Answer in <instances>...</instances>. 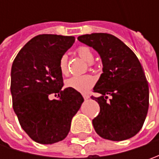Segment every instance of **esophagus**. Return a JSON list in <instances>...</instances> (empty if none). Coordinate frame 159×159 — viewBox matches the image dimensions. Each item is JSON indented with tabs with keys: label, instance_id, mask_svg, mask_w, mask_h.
<instances>
[{
	"label": "esophagus",
	"instance_id": "1",
	"mask_svg": "<svg viewBox=\"0 0 159 159\" xmlns=\"http://www.w3.org/2000/svg\"><path fill=\"white\" fill-rule=\"evenodd\" d=\"M83 97H84V99H85V100H88L90 96H89V95H86V94H84V95H83Z\"/></svg>",
	"mask_w": 159,
	"mask_h": 159
}]
</instances>
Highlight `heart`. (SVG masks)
<instances>
[{
    "mask_svg": "<svg viewBox=\"0 0 159 159\" xmlns=\"http://www.w3.org/2000/svg\"><path fill=\"white\" fill-rule=\"evenodd\" d=\"M78 55L85 60L87 63H92L95 55L92 49L88 46H80L77 49ZM59 70L63 75L68 74V63H67V56L63 55L59 59ZM95 78L91 75H80V76H73L68 79L65 81V86L69 89L76 90L80 93H86L89 89L95 85Z\"/></svg>",
    "mask_w": 159,
    "mask_h": 159,
    "instance_id": "obj_1",
    "label": "heart"
}]
</instances>
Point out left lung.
Listing matches in <instances>:
<instances>
[{
  "label": "left lung",
  "instance_id": "8db88e82",
  "mask_svg": "<svg viewBox=\"0 0 159 159\" xmlns=\"http://www.w3.org/2000/svg\"><path fill=\"white\" fill-rule=\"evenodd\" d=\"M78 40L95 49L102 63V73L94 88L101 96H91L100 106L92 121L96 134L111 141L134 136L143 127L149 109V85L137 57L111 34H85Z\"/></svg>",
  "mask_w": 159,
  "mask_h": 159
}]
</instances>
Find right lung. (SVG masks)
<instances>
[{
	"label": "right lung",
	"instance_id": "right-lung-1",
	"mask_svg": "<svg viewBox=\"0 0 159 159\" xmlns=\"http://www.w3.org/2000/svg\"><path fill=\"white\" fill-rule=\"evenodd\" d=\"M75 41L73 36L40 34L16 55L11 67L12 105L21 127L34 142L63 141L73 116L84 102L76 90L64 86L59 59ZM51 93L58 99L50 100Z\"/></svg>",
	"mask_w": 159,
	"mask_h": 159
}]
</instances>
